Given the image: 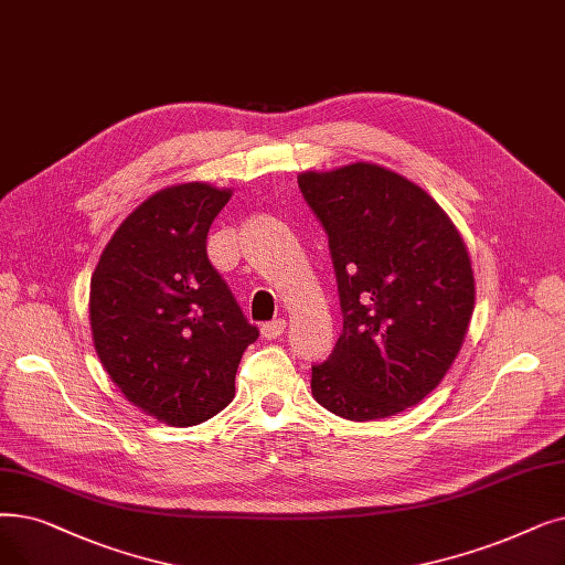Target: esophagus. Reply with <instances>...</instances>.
<instances>
[{"label": "esophagus", "instance_id": "obj_1", "mask_svg": "<svg viewBox=\"0 0 565 565\" xmlns=\"http://www.w3.org/2000/svg\"><path fill=\"white\" fill-rule=\"evenodd\" d=\"M284 330H286V321H284V318H275V321L263 323L260 334H263L265 339H277V337L284 334Z\"/></svg>", "mask_w": 565, "mask_h": 565}]
</instances>
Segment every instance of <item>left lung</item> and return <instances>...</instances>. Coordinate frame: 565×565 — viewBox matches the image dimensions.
<instances>
[{"label":"left lung","instance_id":"obj_1","mask_svg":"<svg viewBox=\"0 0 565 565\" xmlns=\"http://www.w3.org/2000/svg\"><path fill=\"white\" fill-rule=\"evenodd\" d=\"M328 233L343 330L311 366L313 399L364 423L420 404L469 332L473 267L431 195L395 170L355 161L298 175Z\"/></svg>","mask_w":565,"mask_h":565}]
</instances>
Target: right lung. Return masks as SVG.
I'll use <instances>...</instances> for the list:
<instances>
[{
	"label": "right lung",
	"mask_w": 565,
	"mask_h": 565,
	"mask_svg": "<svg viewBox=\"0 0 565 565\" xmlns=\"http://www.w3.org/2000/svg\"><path fill=\"white\" fill-rule=\"evenodd\" d=\"M233 189L166 186L142 201L99 258L89 326L104 370L136 408L193 427L235 397V372L258 330L207 260V231Z\"/></svg>",
	"instance_id": "1"
}]
</instances>
